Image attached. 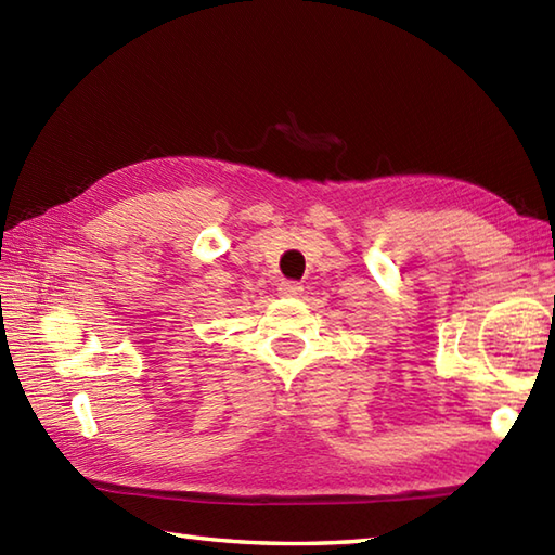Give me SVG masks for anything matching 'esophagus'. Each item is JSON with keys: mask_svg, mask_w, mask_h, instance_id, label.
<instances>
[{"mask_svg": "<svg viewBox=\"0 0 555 555\" xmlns=\"http://www.w3.org/2000/svg\"><path fill=\"white\" fill-rule=\"evenodd\" d=\"M279 295H283V298H300L302 286H300V283H293V281H281L279 283Z\"/></svg>", "mask_w": 555, "mask_h": 555, "instance_id": "esophagus-1", "label": "esophagus"}]
</instances>
